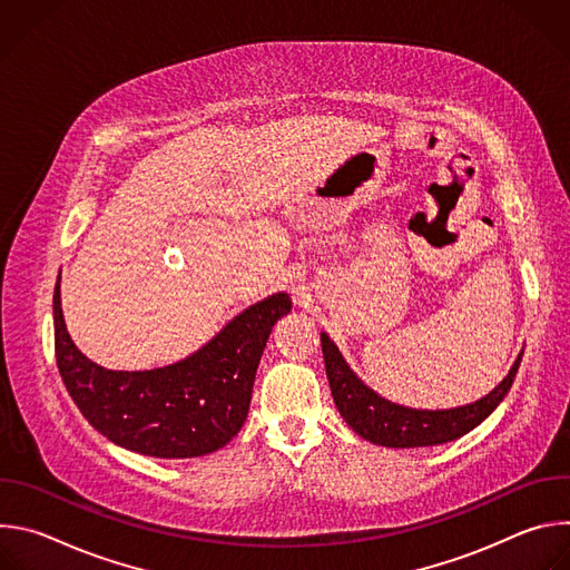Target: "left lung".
Returning <instances> with one entry per match:
<instances>
[{
	"mask_svg": "<svg viewBox=\"0 0 570 570\" xmlns=\"http://www.w3.org/2000/svg\"><path fill=\"white\" fill-rule=\"evenodd\" d=\"M320 341L332 394L345 422L363 440L392 449L435 446L458 440L471 429H475L484 417H490L497 405L505 399L523 356L519 354L517 363L512 365L510 374L499 383V387H494L490 394L478 399L475 403L462 405V409L453 411H413L390 403L370 387H365L363 381H358L356 374L347 367L330 336L320 334Z\"/></svg>",
	"mask_w": 570,
	"mask_h": 570,
	"instance_id": "8db88e82",
	"label": "left lung"
}]
</instances>
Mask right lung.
<instances>
[{"label":"right lung","instance_id":"obj_1","mask_svg":"<svg viewBox=\"0 0 570 570\" xmlns=\"http://www.w3.org/2000/svg\"><path fill=\"white\" fill-rule=\"evenodd\" d=\"M288 311V295H271L238 313L216 338L176 365L115 372L99 367L71 343L58 277L56 363L78 411L110 442L153 458H196L225 446L240 431L266 341Z\"/></svg>","mask_w":570,"mask_h":570}]
</instances>
